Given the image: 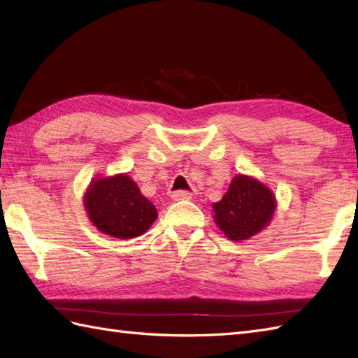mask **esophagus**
<instances>
[{
    "mask_svg": "<svg viewBox=\"0 0 358 358\" xmlns=\"http://www.w3.org/2000/svg\"><path fill=\"white\" fill-rule=\"evenodd\" d=\"M192 199V194L187 192V191H177L172 194V200L173 201H187Z\"/></svg>",
    "mask_w": 358,
    "mask_h": 358,
    "instance_id": "esophagus-1",
    "label": "esophagus"
}]
</instances>
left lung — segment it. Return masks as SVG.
Instances as JSON below:
<instances>
[{"mask_svg":"<svg viewBox=\"0 0 358 358\" xmlns=\"http://www.w3.org/2000/svg\"><path fill=\"white\" fill-rule=\"evenodd\" d=\"M275 208V194L260 180L241 173L232 178L223 199L212 204L215 224L232 241L262 232L272 222Z\"/></svg>","mask_w":358,"mask_h":358,"instance_id":"left-lung-1","label":"left lung"}]
</instances>
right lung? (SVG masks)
<instances>
[{
  "instance_id": "1",
  "label": "right lung",
  "mask_w": 358,
  "mask_h": 358,
  "mask_svg": "<svg viewBox=\"0 0 358 358\" xmlns=\"http://www.w3.org/2000/svg\"><path fill=\"white\" fill-rule=\"evenodd\" d=\"M83 203L90 223L100 232L120 240L140 237L158 217L154 204L126 173L94 178Z\"/></svg>"
}]
</instances>
